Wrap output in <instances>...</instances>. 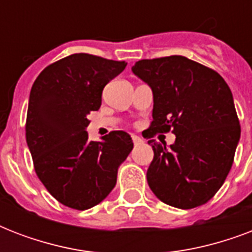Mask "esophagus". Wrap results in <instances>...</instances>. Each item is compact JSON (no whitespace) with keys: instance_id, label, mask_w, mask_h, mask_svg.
Returning a JSON list of instances; mask_svg holds the SVG:
<instances>
[{"instance_id":"obj_1","label":"esophagus","mask_w":252,"mask_h":252,"mask_svg":"<svg viewBox=\"0 0 252 252\" xmlns=\"http://www.w3.org/2000/svg\"><path fill=\"white\" fill-rule=\"evenodd\" d=\"M132 140H133L134 145H138V144H142V142H144V140H142L140 136H136V134H133V136H132Z\"/></svg>"}]
</instances>
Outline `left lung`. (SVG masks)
Segmentation results:
<instances>
[{"label": "left lung", "mask_w": 252, "mask_h": 252, "mask_svg": "<svg viewBox=\"0 0 252 252\" xmlns=\"http://www.w3.org/2000/svg\"><path fill=\"white\" fill-rule=\"evenodd\" d=\"M132 72L153 91L150 132L171 129L176 137L168 148L148 142L150 189L179 209L203 205L226 179L241 138L230 89L219 73L184 56L140 60Z\"/></svg>", "instance_id": "8db88e82"}]
</instances>
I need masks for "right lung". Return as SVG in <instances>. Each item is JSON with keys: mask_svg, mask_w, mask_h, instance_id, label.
Here are the masks:
<instances>
[{"mask_svg": "<svg viewBox=\"0 0 252 252\" xmlns=\"http://www.w3.org/2000/svg\"><path fill=\"white\" fill-rule=\"evenodd\" d=\"M124 61L76 53L49 65L32 85L26 140L36 175L66 207L85 211L114 189L118 170L133 149L124 130L90 141L87 115L99 110L102 91L126 69Z\"/></svg>", "mask_w": 252, "mask_h": 252, "instance_id": "obj_1", "label": "right lung"}]
</instances>
